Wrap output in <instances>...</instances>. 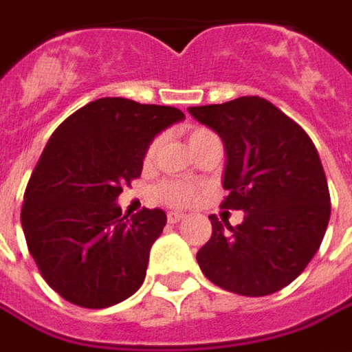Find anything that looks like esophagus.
I'll list each match as a JSON object with an SVG mask.
<instances>
[{
    "label": "esophagus",
    "mask_w": 352,
    "mask_h": 352,
    "mask_svg": "<svg viewBox=\"0 0 352 352\" xmlns=\"http://www.w3.org/2000/svg\"><path fill=\"white\" fill-rule=\"evenodd\" d=\"M185 217V214H181V212H169L167 214V221L169 223H177V221H181Z\"/></svg>",
    "instance_id": "34e87169"
}]
</instances>
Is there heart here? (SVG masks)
<instances>
[{"label":"heart","instance_id":"heart-1","mask_svg":"<svg viewBox=\"0 0 352 352\" xmlns=\"http://www.w3.org/2000/svg\"><path fill=\"white\" fill-rule=\"evenodd\" d=\"M214 135V133H210L208 129H190L188 131V135H186V140H188V146L192 148L196 146L202 138H206V136ZM156 154V142L148 148V152H146V160H152ZM160 196H162V200L167 202V204H171V206H186V204H190L192 200H195V188L188 185H183V183H166V185L160 188Z\"/></svg>","mask_w":352,"mask_h":352}]
</instances>
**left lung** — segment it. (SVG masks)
<instances>
[{"mask_svg": "<svg viewBox=\"0 0 352 352\" xmlns=\"http://www.w3.org/2000/svg\"><path fill=\"white\" fill-rule=\"evenodd\" d=\"M226 146L221 208L243 210L239 226L212 219V236L196 254L204 276L245 296L281 291L314 258L329 221V190L310 136L274 104L243 96L188 107Z\"/></svg>", "mask_w": 352, "mask_h": 352, "instance_id": "8db88e82", "label": "left lung"}]
</instances>
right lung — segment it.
Wrapping results in <instances>:
<instances>
[{"label":"right lung","mask_w":352,"mask_h":352,"mask_svg":"<svg viewBox=\"0 0 352 352\" xmlns=\"http://www.w3.org/2000/svg\"><path fill=\"white\" fill-rule=\"evenodd\" d=\"M183 119L177 107L100 98L47 140L21 223L40 274L65 300L106 308L140 289L167 216L160 208L123 216L117 198L140 177L152 140Z\"/></svg>","instance_id":"add662e5"}]
</instances>
